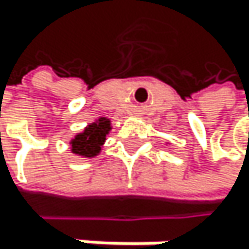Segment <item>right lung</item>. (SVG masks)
<instances>
[{"label": "right lung", "mask_w": 249, "mask_h": 249, "mask_svg": "<svg viewBox=\"0 0 249 249\" xmlns=\"http://www.w3.org/2000/svg\"><path fill=\"white\" fill-rule=\"evenodd\" d=\"M112 130V122L107 118H98L89 125L83 128V131L74 134V137L70 140V151L74 155L83 157V158H94L97 157L101 149L104 142H106L107 134Z\"/></svg>", "instance_id": "1"}]
</instances>
